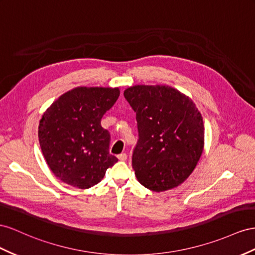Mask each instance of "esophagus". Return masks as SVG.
I'll return each instance as SVG.
<instances>
[{"label":"esophagus","mask_w":255,"mask_h":255,"mask_svg":"<svg viewBox=\"0 0 255 255\" xmlns=\"http://www.w3.org/2000/svg\"><path fill=\"white\" fill-rule=\"evenodd\" d=\"M118 159L120 161H126L128 159V155H127V153H121L118 155Z\"/></svg>","instance_id":"esophagus-1"}]
</instances>
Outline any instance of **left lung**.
<instances>
[{
  "label": "left lung",
  "instance_id": "left-lung-1",
  "mask_svg": "<svg viewBox=\"0 0 255 255\" xmlns=\"http://www.w3.org/2000/svg\"><path fill=\"white\" fill-rule=\"evenodd\" d=\"M123 94L136 113L132 165L137 180L154 192L178 187L203 153L201 113L189 96L168 86H133Z\"/></svg>",
  "mask_w": 255,
  "mask_h": 255
}]
</instances>
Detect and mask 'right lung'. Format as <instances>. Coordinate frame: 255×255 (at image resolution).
<instances>
[{"label":"right lung","instance_id":"1","mask_svg":"<svg viewBox=\"0 0 255 255\" xmlns=\"http://www.w3.org/2000/svg\"><path fill=\"white\" fill-rule=\"evenodd\" d=\"M119 95V88L78 87L62 94L44 113L38 127L40 149L61 181L89 189L118 162L109 153L111 134L101 120Z\"/></svg>","mask_w":255,"mask_h":255}]
</instances>
